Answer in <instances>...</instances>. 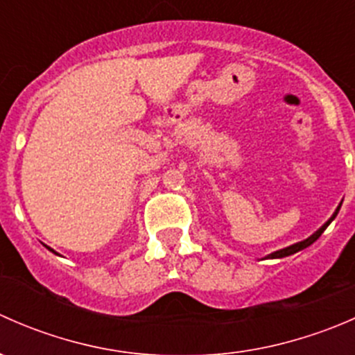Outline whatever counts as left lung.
Listing matches in <instances>:
<instances>
[{
    "instance_id": "left-lung-1",
    "label": "left lung",
    "mask_w": 355,
    "mask_h": 355,
    "mask_svg": "<svg viewBox=\"0 0 355 355\" xmlns=\"http://www.w3.org/2000/svg\"><path fill=\"white\" fill-rule=\"evenodd\" d=\"M340 206H342V204H340ZM340 206L336 207L335 209V213L331 214V218L330 220L327 221V223L323 225V227L320 228V230H316L314 232L313 235H311V237H307L306 241H300V242H297V244H292V245H288V247H285V249H280V250H275V252H271V254H268L266 257H264V259H280V257H287V256H292V254H295V252H299V250H302V249H306V247H309L311 244H313V242H316L318 241V237H320L321 234H323L324 230H327V227L328 225L331 223L333 220H335V216L336 214H338V211H340Z\"/></svg>"
}]
</instances>
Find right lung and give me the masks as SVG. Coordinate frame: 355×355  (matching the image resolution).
<instances>
[{"mask_svg": "<svg viewBox=\"0 0 355 355\" xmlns=\"http://www.w3.org/2000/svg\"><path fill=\"white\" fill-rule=\"evenodd\" d=\"M46 247H48V245H46ZM48 249H49V250H51V252H55V254H58V252H56V250H53V249H51V247H48Z\"/></svg>", "mask_w": 355, "mask_h": 355, "instance_id": "add662e5", "label": "right lung"}]
</instances>
